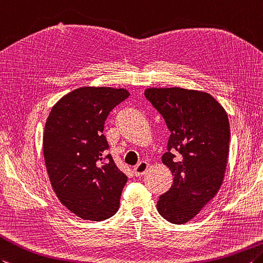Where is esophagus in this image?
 <instances>
[{"mask_svg":"<svg viewBox=\"0 0 263 263\" xmlns=\"http://www.w3.org/2000/svg\"><path fill=\"white\" fill-rule=\"evenodd\" d=\"M148 167L149 163L145 161H141L140 163H138L136 167L133 169V174L136 176H143L146 172H148Z\"/></svg>","mask_w":263,"mask_h":263,"instance_id":"obj_1","label":"esophagus"}]
</instances>
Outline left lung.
<instances>
[{"label": "left lung", "mask_w": 263, "mask_h": 263, "mask_svg": "<svg viewBox=\"0 0 263 263\" xmlns=\"http://www.w3.org/2000/svg\"><path fill=\"white\" fill-rule=\"evenodd\" d=\"M144 96L170 131L162 162L174 176L172 188L159 197L157 210L173 224H185L217 194L227 169L228 114L205 91L148 88Z\"/></svg>", "instance_id": "8db88e82"}]
</instances>
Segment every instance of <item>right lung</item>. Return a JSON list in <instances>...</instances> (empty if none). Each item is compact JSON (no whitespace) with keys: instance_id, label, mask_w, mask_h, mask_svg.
Instances as JSON below:
<instances>
[{"instance_id":"right-lung-1","label":"right lung","mask_w":263,"mask_h":263,"mask_svg":"<svg viewBox=\"0 0 263 263\" xmlns=\"http://www.w3.org/2000/svg\"><path fill=\"white\" fill-rule=\"evenodd\" d=\"M130 96L124 88L81 87L62 97L46 122L44 156L57 197L83 219L113 216L127 177L117 167L103 134L107 115Z\"/></svg>"}]
</instances>
